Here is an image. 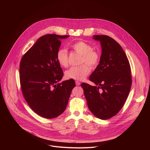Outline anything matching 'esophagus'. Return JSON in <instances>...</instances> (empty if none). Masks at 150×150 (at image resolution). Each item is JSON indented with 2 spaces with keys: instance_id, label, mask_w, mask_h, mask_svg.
<instances>
[{
  "instance_id": "1",
  "label": "esophagus",
  "mask_w": 150,
  "mask_h": 150,
  "mask_svg": "<svg viewBox=\"0 0 150 150\" xmlns=\"http://www.w3.org/2000/svg\"><path fill=\"white\" fill-rule=\"evenodd\" d=\"M75 83H76V85H79L81 84L80 82H79V81H75Z\"/></svg>"
}]
</instances>
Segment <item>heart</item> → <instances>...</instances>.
Wrapping results in <instances>:
<instances>
[{
  "label": "heart",
  "mask_w": 150,
  "mask_h": 150,
  "mask_svg": "<svg viewBox=\"0 0 150 150\" xmlns=\"http://www.w3.org/2000/svg\"><path fill=\"white\" fill-rule=\"evenodd\" d=\"M72 47L77 53L82 55V63H86L91 67H96L98 65L100 56L97 50H93L91 45L84 41H79L74 43ZM56 60L60 67H68V54L66 49L61 48L57 51ZM90 71V67L86 64H83L79 67H72L67 71L65 76L67 79L82 81L87 76Z\"/></svg>",
  "instance_id": "heart-1"
}]
</instances>
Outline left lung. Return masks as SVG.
I'll use <instances>...</instances> for the list:
<instances>
[{
  "label": "left lung",
  "mask_w": 150,
  "mask_h": 150,
  "mask_svg": "<svg viewBox=\"0 0 150 150\" xmlns=\"http://www.w3.org/2000/svg\"><path fill=\"white\" fill-rule=\"evenodd\" d=\"M101 46L100 63L90 80L96 85L81 83L87 105L97 117L105 120L115 116L122 108L131 85V67L120 45L110 37L95 35Z\"/></svg>",
  "instance_id": "left-lung-1"
}]
</instances>
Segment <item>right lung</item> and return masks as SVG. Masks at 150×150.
<instances>
[{
  "label": "right lung",
  "mask_w": 150,
  "mask_h": 150,
  "mask_svg": "<svg viewBox=\"0 0 150 150\" xmlns=\"http://www.w3.org/2000/svg\"><path fill=\"white\" fill-rule=\"evenodd\" d=\"M69 35L47 34L40 37L24 54L19 65L20 84L30 108L38 115L52 119L65 110L74 79L58 83L63 75L56 60L60 39Z\"/></svg>",
  "instance_id": "right-lung-1"
}]
</instances>
